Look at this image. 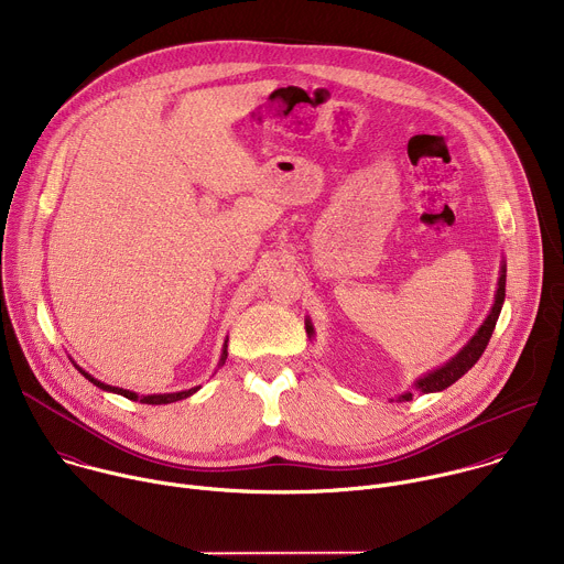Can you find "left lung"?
<instances>
[{"mask_svg": "<svg viewBox=\"0 0 564 564\" xmlns=\"http://www.w3.org/2000/svg\"><path fill=\"white\" fill-rule=\"evenodd\" d=\"M505 288H507V265L502 263L500 279H498V290H496V303H494L485 324L479 326V330L470 337V341L453 359H448L444 366H440V368L426 372L424 377H420L415 381V390H420V392H440V390L448 388L451 383H455L464 372H468L477 364V359L481 357V352L487 350L489 339L496 330L498 316H500V310H502V303H505ZM305 333H307V337H314V328H312L310 318H305ZM411 399H413L411 390H406L404 394L397 397V401H411Z\"/></svg>", "mask_w": 564, "mask_h": 564, "instance_id": "1", "label": "left lung"}]
</instances>
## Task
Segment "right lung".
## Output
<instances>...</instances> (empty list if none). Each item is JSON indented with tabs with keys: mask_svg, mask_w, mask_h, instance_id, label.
I'll use <instances>...</instances> for the list:
<instances>
[{
	"mask_svg": "<svg viewBox=\"0 0 564 564\" xmlns=\"http://www.w3.org/2000/svg\"><path fill=\"white\" fill-rule=\"evenodd\" d=\"M225 359H227V341H225V346H223V355H220V361H218V366H223L225 364ZM75 368L83 372L94 386H98V388H102V390H109V392H116V394H122V397H127V399H131V401H142V404H151V406H160V404H172V401H178V399H187L189 394H194L200 386H196V388H189V390H181V392H167V394H138V392H131V390H124V388H116V386H109V383H102V381H98V379H94L89 372H85L83 368H79L77 364H75Z\"/></svg>",
	"mask_w": 564,
	"mask_h": 564,
	"instance_id": "right-lung-1",
	"label": "right lung"
}]
</instances>
